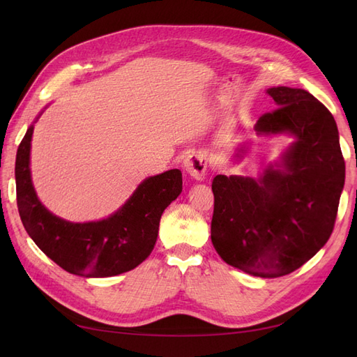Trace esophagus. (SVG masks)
Listing matches in <instances>:
<instances>
[{"mask_svg": "<svg viewBox=\"0 0 357 357\" xmlns=\"http://www.w3.org/2000/svg\"><path fill=\"white\" fill-rule=\"evenodd\" d=\"M207 165H208V159H207V155H205L204 152L192 153L185 160V169L193 178H197V180H202L205 177Z\"/></svg>", "mask_w": 357, "mask_h": 357, "instance_id": "obj_1", "label": "esophagus"}]
</instances>
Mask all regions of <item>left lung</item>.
<instances>
[{
  "label": "left lung",
  "instance_id": "1",
  "mask_svg": "<svg viewBox=\"0 0 357 357\" xmlns=\"http://www.w3.org/2000/svg\"><path fill=\"white\" fill-rule=\"evenodd\" d=\"M277 109L259 117V134L289 132L296 142L284 169L261 180L215 176L211 241L223 261L264 278L301 268L326 244L337 220L345 162L332 113L304 89H268Z\"/></svg>",
  "mask_w": 357,
  "mask_h": 357
}]
</instances>
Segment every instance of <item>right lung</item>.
I'll use <instances>...</instances> for the list:
<instances>
[{
	"label": "right lung",
	"mask_w": 357,
	"mask_h": 357,
	"mask_svg": "<svg viewBox=\"0 0 357 357\" xmlns=\"http://www.w3.org/2000/svg\"><path fill=\"white\" fill-rule=\"evenodd\" d=\"M29 128L16 156L17 208L28 235L66 271L82 277H112L131 271L152 253L160 215L183 189L180 169L146 178L109 219L71 223L49 213L32 188Z\"/></svg>",
	"instance_id": "right-lung-1"
}]
</instances>
